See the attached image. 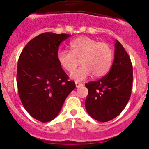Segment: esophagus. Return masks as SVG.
<instances>
[{
	"label": "esophagus",
	"instance_id": "esophagus-1",
	"mask_svg": "<svg viewBox=\"0 0 149 149\" xmlns=\"http://www.w3.org/2000/svg\"><path fill=\"white\" fill-rule=\"evenodd\" d=\"M82 86H83V84H82L81 83H79V82L76 81V88H79V87Z\"/></svg>",
	"mask_w": 149,
	"mask_h": 149
}]
</instances>
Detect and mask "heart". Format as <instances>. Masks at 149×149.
<instances>
[{
    "label": "heart",
    "mask_w": 149,
    "mask_h": 149,
    "mask_svg": "<svg viewBox=\"0 0 149 149\" xmlns=\"http://www.w3.org/2000/svg\"><path fill=\"white\" fill-rule=\"evenodd\" d=\"M70 50H60L58 60L66 71L72 72L79 64L82 66L70 74L77 81L85 80L91 74L94 78L103 76L109 71L113 61V50L109 45L100 42L86 36L70 42Z\"/></svg>",
    "instance_id": "b5f03b06"
}]
</instances>
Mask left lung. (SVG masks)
<instances>
[{"label": "left lung", "instance_id": "obj_1", "mask_svg": "<svg viewBox=\"0 0 149 149\" xmlns=\"http://www.w3.org/2000/svg\"><path fill=\"white\" fill-rule=\"evenodd\" d=\"M115 59L109 73L97 81L86 84L88 94L85 107L88 115L107 122L121 113L129 101L133 83V66L127 52L115 40Z\"/></svg>", "mask_w": 149, "mask_h": 149}]
</instances>
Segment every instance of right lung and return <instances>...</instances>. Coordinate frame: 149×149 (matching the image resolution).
Listing matches in <instances>:
<instances>
[{
  "mask_svg": "<svg viewBox=\"0 0 149 149\" xmlns=\"http://www.w3.org/2000/svg\"><path fill=\"white\" fill-rule=\"evenodd\" d=\"M70 36L42 33L29 42L19 56V97L29 115L42 123L58 116L66 97L76 88L58 60L60 45Z\"/></svg>",
  "mask_w": 149,
  "mask_h": 149,
  "instance_id": "obj_1",
  "label": "right lung"
}]
</instances>
